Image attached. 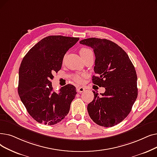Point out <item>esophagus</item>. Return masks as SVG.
<instances>
[{
    "mask_svg": "<svg viewBox=\"0 0 157 157\" xmlns=\"http://www.w3.org/2000/svg\"><path fill=\"white\" fill-rule=\"evenodd\" d=\"M85 90V88L84 87H82V86H79V87H77L76 88V91L78 92V93H81L83 92Z\"/></svg>",
    "mask_w": 157,
    "mask_h": 157,
    "instance_id": "esophagus-1",
    "label": "esophagus"
}]
</instances>
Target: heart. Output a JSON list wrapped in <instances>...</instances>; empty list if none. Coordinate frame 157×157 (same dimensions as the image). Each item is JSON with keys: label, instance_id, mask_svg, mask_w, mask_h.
Returning <instances> with one entry per match:
<instances>
[{"label": "heart", "instance_id": "b5f03b06", "mask_svg": "<svg viewBox=\"0 0 157 157\" xmlns=\"http://www.w3.org/2000/svg\"><path fill=\"white\" fill-rule=\"evenodd\" d=\"M90 52H92V51L90 49L86 48V47H82V48H81L80 50H79V54H80V55H81V57H83L84 56L86 55V54H87L88 53H89ZM85 76H86V74H83L81 75L75 74L74 77H73V78L75 81H77V82L81 83V81H82L83 77H85Z\"/></svg>", "mask_w": 157, "mask_h": 157}]
</instances>
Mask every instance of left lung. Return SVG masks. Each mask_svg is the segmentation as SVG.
I'll return each mask as SVG.
<instances>
[{"label": "left lung", "instance_id": "1", "mask_svg": "<svg viewBox=\"0 0 157 157\" xmlns=\"http://www.w3.org/2000/svg\"><path fill=\"white\" fill-rule=\"evenodd\" d=\"M90 47L95 56L92 83L105 87L87 106L92 120L104 127H112L123 121L137 98V76L126 52L117 44L106 39L90 38L80 41Z\"/></svg>", "mask_w": 157, "mask_h": 157}]
</instances>
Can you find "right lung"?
<instances>
[{"instance_id":"right-lung-1","label":"right lung","mask_w":157,"mask_h":157,"mask_svg":"<svg viewBox=\"0 0 157 157\" xmlns=\"http://www.w3.org/2000/svg\"><path fill=\"white\" fill-rule=\"evenodd\" d=\"M79 38L49 36L34 45L19 68L18 93L31 116L39 123L54 125L69 113L76 89L68 84L53 91L51 80L62 68L67 51Z\"/></svg>"}]
</instances>
